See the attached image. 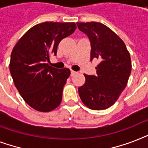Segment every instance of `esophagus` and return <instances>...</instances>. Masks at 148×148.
<instances>
[{
	"instance_id": "1",
	"label": "esophagus",
	"mask_w": 148,
	"mask_h": 148,
	"mask_svg": "<svg viewBox=\"0 0 148 148\" xmlns=\"http://www.w3.org/2000/svg\"><path fill=\"white\" fill-rule=\"evenodd\" d=\"M77 72L76 71H71V76H74V74H76Z\"/></svg>"
}]
</instances>
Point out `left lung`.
<instances>
[{
  "mask_svg": "<svg viewBox=\"0 0 148 148\" xmlns=\"http://www.w3.org/2000/svg\"><path fill=\"white\" fill-rule=\"evenodd\" d=\"M90 43V60L97 58L96 75L84 74L78 88L81 101L91 110H104L115 103L127 86L131 71V57L123 40L104 24L77 23Z\"/></svg>",
  "mask_w": 148,
  "mask_h": 148,
  "instance_id": "1",
  "label": "left lung"
}]
</instances>
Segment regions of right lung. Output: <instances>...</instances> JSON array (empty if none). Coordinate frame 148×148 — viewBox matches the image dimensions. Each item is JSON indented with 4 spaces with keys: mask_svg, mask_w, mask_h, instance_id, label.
I'll return each mask as SVG.
<instances>
[{
    "mask_svg": "<svg viewBox=\"0 0 148 148\" xmlns=\"http://www.w3.org/2000/svg\"><path fill=\"white\" fill-rule=\"evenodd\" d=\"M76 29L74 23L45 22L27 31L14 47L10 72L15 87L25 102L41 112L58 108L71 71L49 66L51 54L62 39Z\"/></svg>",
    "mask_w": 148,
    "mask_h": 148,
    "instance_id": "add662e5",
    "label": "right lung"
}]
</instances>
